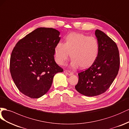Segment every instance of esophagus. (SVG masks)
<instances>
[{"instance_id": "obj_1", "label": "esophagus", "mask_w": 129, "mask_h": 129, "mask_svg": "<svg viewBox=\"0 0 129 129\" xmlns=\"http://www.w3.org/2000/svg\"><path fill=\"white\" fill-rule=\"evenodd\" d=\"M64 72L65 74H67V75H68L69 76H71V75H72L74 74L73 72H71V71H69V70H65L64 71Z\"/></svg>"}]
</instances>
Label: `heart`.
<instances>
[{
    "label": "heart",
    "mask_w": 129,
    "mask_h": 129,
    "mask_svg": "<svg viewBox=\"0 0 129 129\" xmlns=\"http://www.w3.org/2000/svg\"><path fill=\"white\" fill-rule=\"evenodd\" d=\"M99 42L96 38L81 33H72L64 39V43H58L54 48V57L59 65H64L70 55L71 66L79 65L81 69L90 68L98 57Z\"/></svg>",
    "instance_id": "heart-1"
}]
</instances>
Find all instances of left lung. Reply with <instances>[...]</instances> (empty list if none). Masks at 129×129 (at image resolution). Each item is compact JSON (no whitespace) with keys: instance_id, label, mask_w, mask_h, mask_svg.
Returning a JSON list of instances; mask_svg holds the SVG:
<instances>
[{"instance_id":"1","label":"left lung","mask_w":129,"mask_h":129,"mask_svg":"<svg viewBox=\"0 0 129 129\" xmlns=\"http://www.w3.org/2000/svg\"><path fill=\"white\" fill-rule=\"evenodd\" d=\"M100 49L95 63L87 70L78 73L76 90L87 96L105 93L118 75L120 57L116 44L106 34L96 29L95 33Z\"/></svg>"}]
</instances>
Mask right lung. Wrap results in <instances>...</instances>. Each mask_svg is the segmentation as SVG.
Segmentation results:
<instances>
[{
  "label": "right lung",
  "mask_w": 129,
  "mask_h": 129,
  "mask_svg": "<svg viewBox=\"0 0 129 129\" xmlns=\"http://www.w3.org/2000/svg\"><path fill=\"white\" fill-rule=\"evenodd\" d=\"M59 35L55 29L38 28L20 40L12 50L11 77L18 90L26 96L41 97L50 89L54 75L63 71L54 58Z\"/></svg>",
  "instance_id": "add662e5"
}]
</instances>
